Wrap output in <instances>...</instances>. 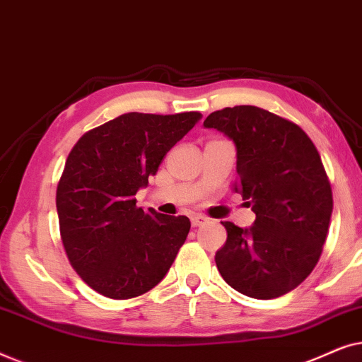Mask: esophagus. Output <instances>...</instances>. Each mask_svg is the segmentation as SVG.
I'll return each instance as SVG.
<instances>
[{
	"label": "esophagus",
	"mask_w": 362,
	"mask_h": 362,
	"mask_svg": "<svg viewBox=\"0 0 362 362\" xmlns=\"http://www.w3.org/2000/svg\"><path fill=\"white\" fill-rule=\"evenodd\" d=\"M207 221H209V219H207V217H204V216H201V214H196V216L191 217V224H192V227H199V226H202V224H206Z\"/></svg>",
	"instance_id": "obj_1"
}]
</instances>
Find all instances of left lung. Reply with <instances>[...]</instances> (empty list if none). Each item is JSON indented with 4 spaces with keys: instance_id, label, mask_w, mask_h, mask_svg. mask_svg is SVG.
<instances>
[{
    "instance_id": "1",
    "label": "left lung",
    "mask_w": 362,
    "mask_h": 362,
    "mask_svg": "<svg viewBox=\"0 0 362 362\" xmlns=\"http://www.w3.org/2000/svg\"><path fill=\"white\" fill-rule=\"evenodd\" d=\"M204 127L234 141V191L255 212L249 229L222 222L217 269L242 295L279 298L311 274L328 235L333 192L320 153L296 123L254 105L212 112Z\"/></svg>"
}]
</instances>
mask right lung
<instances>
[{
    "label": "right lung",
    "mask_w": 362,
    "mask_h": 362,
    "mask_svg": "<svg viewBox=\"0 0 362 362\" xmlns=\"http://www.w3.org/2000/svg\"><path fill=\"white\" fill-rule=\"evenodd\" d=\"M201 117L123 113L82 135L69 153L56 192L61 239L81 279L107 298L146 293L185 244L189 219L143 211L135 194Z\"/></svg>",
    "instance_id": "1"
}]
</instances>
